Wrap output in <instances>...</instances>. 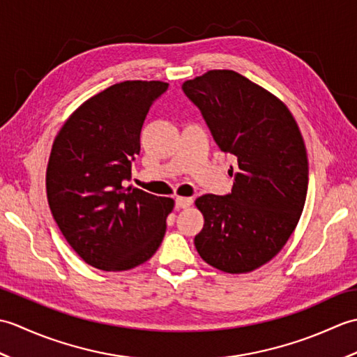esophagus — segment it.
I'll use <instances>...</instances> for the list:
<instances>
[{
    "label": "esophagus",
    "mask_w": 357,
    "mask_h": 357,
    "mask_svg": "<svg viewBox=\"0 0 357 357\" xmlns=\"http://www.w3.org/2000/svg\"><path fill=\"white\" fill-rule=\"evenodd\" d=\"M193 204V199L188 196H178L176 198V208H188Z\"/></svg>",
    "instance_id": "esophagus-1"
}]
</instances>
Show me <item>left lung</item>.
Wrapping results in <instances>:
<instances>
[{"label":"left lung","mask_w":357,"mask_h":357,"mask_svg":"<svg viewBox=\"0 0 357 357\" xmlns=\"http://www.w3.org/2000/svg\"><path fill=\"white\" fill-rule=\"evenodd\" d=\"M183 90L218 147L236 158L231 193L195 201L204 216L195 247L211 267L250 273L282 250L299 222L308 188L304 138L278 96L234 70H208Z\"/></svg>","instance_id":"obj_1"}]
</instances>
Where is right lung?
I'll return each instance as SVG.
<instances>
[{"label":"right lung","instance_id":"add662e5","mask_svg":"<svg viewBox=\"0 0 357 357\" xmlns=\"http://www.w3.org/2000/svg\"><path fill=\"white\" fill-rule=\"evenodd\" d=\"M164 81H123L89 98L53 141L45 190L52 215L82 261L104 271H126L161 245L172 198L150 195L130 179L141 127Z\"/></svg>","mask_w":357,"mask_h":357}]
</instances>
